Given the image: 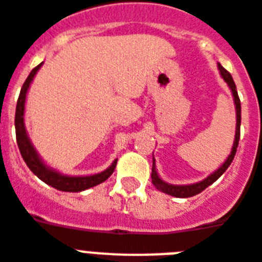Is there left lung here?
I'll return each instance as SVG.
<instances>
[{"label": "left lung", "mask_w": 262, "mask_h": 262, "mask_svg": "<svg viewBox=\"0 0 262 262\" xmlns=\"http://www.w3.org/2000/svg\"><path fill=\"white\" fill-rule=\"evenodd\" d=\"M218 69L221 71V75L225 79V82L229 84L230 87L231 93H233V97H234V103H235V112H237V129H235V140H234V145H233V149H231V153L229 155V157L226 159V161L223 163L222 167L218 168V171H215L214 173L206 178L203 182L195 183V184H190V186H173V184H168V183L163 182V180L159 178L156 172V165H155V159H153V165H152V183L153 186L156 187L157 190L161 191V192L168 193V195H172V196L176 198H190L193 196V195H198L201 193L202 191H205L208 186H211L212 183L215 182L223 172L226 171L229 165L231 164V161L234 159L235 152H237L238 148V141H239V127H241V101H239V97H238L237 93V87H235V83L231 78L230 72L225 70L222 66L218 63Z\"/></svg>", "instance_id": "left-lung-1"}]
</instances>
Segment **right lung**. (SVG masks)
<instances>
[{"mask_svg": "<svg viewBox=\"0 0 262 262\" xmlns=\"http://www.w3.org/2000/svg\"><path fill=\"white\" fill-rule=\"evenodd\" d=\"M42 63H40L37 67L32 70L31 74L28 75L27 80L24 82L23 87H21L20 95L17 99L16 106V117H14V126H16V140L18 149H20L21 156L27 163L28 168L35 173L39 179L47 183L48 186L54 187L59 191H66V192H79V191H84L87 188L98 186L101 183L105 182L106 179H109L112 173L114 172V168L117 165V160L113 161V164L110 165L106 171L97 173V175L91 176H64L60 175L59 172L51 169L47 167L41 160H40L39 155L36 153L35 148L29 141V138L27 136L24 126V107H25V97H27V91L29 89L33 76L36 75V72L39 71Z\"/></svg>", "mask_w": 262, "mask_h": 262, "instance_id": "1", "label": "right lung"}]
</instances>
